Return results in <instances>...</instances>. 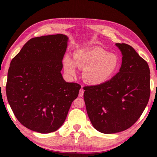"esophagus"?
I'll return each instance as SVG.
<instances>
[{"instance_id":"esophagus-1","label":"esophagus","mask_w":157,"mask_h":157,"mask_svg":"<svg viewBox=\"0 0 157 157\" xmlns=\"http://www.w3.org/2000/svg\"><path fill=\"white\" fill-rule=\"evenodd\" d=\"M84 91L82 88L79 90V97H82V96H84Z\"/></svg>"}]
</instances>
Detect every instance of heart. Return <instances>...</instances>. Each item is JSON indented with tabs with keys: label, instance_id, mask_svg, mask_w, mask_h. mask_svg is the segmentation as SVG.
Segmentation results:
<instances>
[{
	"label": "heart",
	"instance_id": "b5f03b06",
	"mask_svg": "<svg viewBox=\"0 0 157 157\" xmlns=\"http://www.w3.org/2000/svg\"><path fill=\"white\" fill-rule=\"evenodd\" d=\"M74 61L66 56L63 59L65 71L70 75L77 73L76 66L84 69L83 78L91 85H99L109 81L119 68L118 56L99 48L82 50L74 52Z\"/></svg>",
	"mask_w": 157,
	"mask_h": 157
}]
</instances>
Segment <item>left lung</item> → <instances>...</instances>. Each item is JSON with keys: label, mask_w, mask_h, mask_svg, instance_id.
<instances>
[{"label": "left lung", "mask_w": 157, "mask_h": 157, "mask_svg": "<svg viewBox=\"0 0 157 157\" xmlns=\"http://www.w3.org/2000/svg\"><path fill=\"white\" fill-rule=\"evenodd\" d=\"M122 52L119 72L104 84L84 87V98L93 127L103 134L129 128L140 117L151 94L150 69L134 48L117 43Z\"/></svg>", "instance_id": "left-lung-1"}]
</instances>
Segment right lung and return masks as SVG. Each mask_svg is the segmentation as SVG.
Wrapping results in <instances>:
<instances>
[{
    "mask_svg": "<svg viewBox=\"0 0 157 157\" xmlns=\"http://www.w3.org/2000/svg\"><path fill=\"white\" fill-rule=\"evenodd\" d=\"M68 38L63 34L32 38L12 59L6 94L16 118L42 134L61 127L81 86L66 82L61 71Z\"/></svg>",
    "mask_w": 157,
    "mask_h": 157,
    "instance_id": "add662e5",
    "label": "right lung"
}]
</instances>
